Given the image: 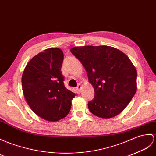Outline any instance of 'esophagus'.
I'll return each mask as SVG.
<instances>
[{
	"label": "esophagus",
	"mask_w": 156,
	"mask_h": 156,
	"mask_svg": "<svg viewBox=\"0 0 156 156\" xmlns=\"http://www.w3.org/2000/svg\"><path fill=\"white\" fill-rule=\"evenodd\" d=\"M81 88H82V85H81L80 84H79L78 85V86H77V88H76L78 93H80V89H81Z\"/></svg>",
	"instance_id": "obj_1"
}]
</instances>
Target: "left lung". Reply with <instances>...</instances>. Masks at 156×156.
Listing matches in <instances>:
<instances>
[{"instance_id": "8db88e82", "label": "left lung", "mask_w": 156, "mask_h": 156, "mask_svg": "<svg viewBox=\"0 0 156 156\" xmlns=\"http://www.w3.org/2000/svg\"><path fill=\"white\" fill-rule=\"evenodd\" d=\"M70 51L85 68L94 88L89 110L102 118L121 113L137 90V71L132 61L124 52L108 46H78Z\"/></svg>"}]
</instances>
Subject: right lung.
Wrapping results in <instances>:
<instances>
[{
    "instance_id": "1",
    "label": "right lung",
    "mask_w": 156,
    "mask_h": 156,
    "mask_svg": "<svg viewBox=\"0 0 156 156\" xmlns=\"http://www.w3.org/2000/svg\"><path fill=\"white\" fill-rule=\"evenodd\" d=\"M64 54L58 48H48L28 62L22 76L25 99L38 116L50 122L66 117L75 94L64 86L61 68Z\"/></svg>"
}]
</instances>
